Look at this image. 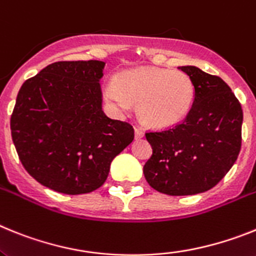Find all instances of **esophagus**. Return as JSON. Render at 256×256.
Wrapping results in <instances>:
<instances>
[{
  "label": "esophagus",
  "instance_id": "1",
  "mask_svg": "<svg viewBox=\"0 0 256 256\" xmlns=\"http://www.w3.org/2000/svg\"><path fill=\"white\" fill-rule=\"evenodd\" d=\"M144 136V131L139 128H135V138L136 139H142Z\"/></svg>",
  "mask_w": 256,
  "mask_h": 256
}]
</instances>
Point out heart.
<instances>
[{
    "instance_id": "obj_1",
    "label": "heart",
    "mask_w": 256,
    "mask_h": 256,
    "mask_svg": "<svg viewBox=\"0 0 256 256\" xmlns=\"http://www.w3.org/2000/svg\"><path fill=\"white\" fill-rule=\"evenodd\" d=\"M106 100L120 112L138 104V114L146 126L168 128L190 113L194 85L186 73L156 66L124 70L104 90Z\"/></svg>"
}]
</instances>
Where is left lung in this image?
Segmentation results:
<instances>
[{"label": "left lung", "instance_id": "obj_1", "mask_svg": "<svg viewBox=\"0 0 256 256\" xmlns=\"http://www.w3.org/2000/svg\"><path fill=\"white\" fill-rule=\"evenodd\" d=\"M179 70L194 85L192 108L172 128L146 132L153 153L143 168L153 190L168 196H190L216 186L241 150L244 113L226 82L197 66Z\"/></svg>", "mask_w": 256, "mask_h": 256}]
</instances>
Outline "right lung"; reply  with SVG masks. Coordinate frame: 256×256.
Returning <instances> with one entry per match:
<instances>
[{
	"label": "right lung",
	"mask_w": 256,
	"mask_h": 256,
	"mask_svg": "<svg viewBox=\"0 0 256 256\" xmlns=\"http://www.w3.org/2000/svg\"><path fill=\"white\" fill-rule=\"evenodd\" d=\"M100 60L56 62L26 80L10 128L19 160L42 186L66 194L98 190L134 140L128 122L102 110Z\"/></svg>",
	"instance_id": "right-lung-1"
}]
</instances>
